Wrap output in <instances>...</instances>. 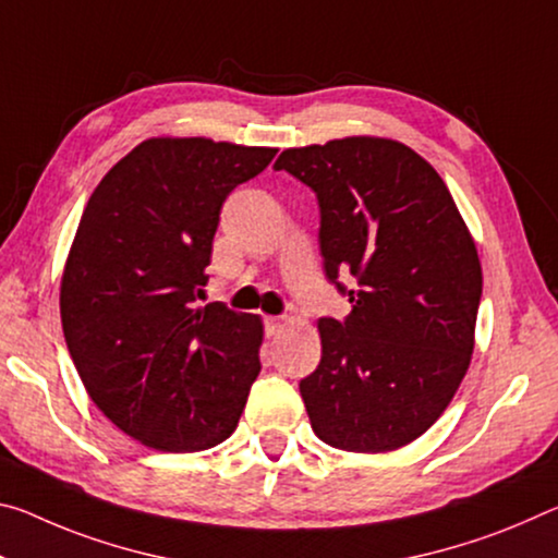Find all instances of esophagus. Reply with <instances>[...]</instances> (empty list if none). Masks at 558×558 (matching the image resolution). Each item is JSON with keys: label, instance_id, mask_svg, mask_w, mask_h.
Segmentation results:
<instances>
[{"label": "esophagus", "instance_id": "esophagus-1", "mask_svg": "<svg viewBox=\"0 0 558 558\" xmlns=\"http://www.w3.org/2000/svg\"><path fill=\"white\" fill-rule=\"evenodd\" d=\"M282 327H286V320H282V317H265V332H268V338L278 335Z\"/></svg>", "mask_w": 558, "mask_h": 558}]
</instances>
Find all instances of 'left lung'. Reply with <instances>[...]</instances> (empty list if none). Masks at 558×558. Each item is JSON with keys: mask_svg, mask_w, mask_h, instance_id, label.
<instances>
[{"mask_svg": "<svg viewBox=\"0 0 558 558\" xmlns=\"http://www.w3.org/2000/svg\"><path fill=\"white\" fill-rule=\"evenodd\" d=\"M278 171L320 201L327 278L355 275L344 320H317L323 357L300 383L313 432L344 452L422 437L470 369L482 263L447 183L385 136L286 148Z\"/></svg>", "mask_w": 558, "mask_h": 558, "instance_id": "8db88e82", "label": "left lung"}]
</instances>
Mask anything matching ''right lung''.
Here are the masks:
<instances>
[{"label": "right lung", "instance_id": "right-lung-1", "mask_svg": "<svg viewBox=\"0 0 558 558\" xmlns=\"http://www.w3.org/2000/svg\"><path fill=\"white\" fill-rule=\"evenodd\" d=\"M278 148L154 136L104 175L61 272L59 311L88 397L158 452L233 435L260 373V315L196 305L218 216Z\"/></svg>", "mask_w": 558, "mask_h": 558}]
</instances>
